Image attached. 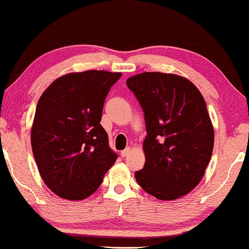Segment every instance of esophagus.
<instances>
[{
	"mask_svg": "<svg viewBox=\"0 0 249 249\" xmlns=\"http://www.w3.org/2000/svg\"><path fill=\"white\" fill-rule=\"evenodd\" d=\"M130 152H131L130 147H127V148L124 149V151L121 152V156H122V158H127V156L130 154Z\"/></svg>",
	"mask_w": 249,
	"mask_h": 249,
	"instance_id": "obj_1",
	"label": "esophagus"
}]
</instances>
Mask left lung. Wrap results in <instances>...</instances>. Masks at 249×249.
I'll use <instances>...</instances> for the list:
<instances>
[{
    "label": "left lung",
    "mask_w": 249,
    "mask_h": 249,
    "mask_svg": "<svg viewBox=\"0 0 249 249\" xmlns=\"http://www.w3.org/2000/svg\"><path fill=\"white\" fill-rule=\"evenodd\" d=\"M144 111V168L138 185L161 200L179 198L202 180L213 152L214 129L206 103L178 74L142 72L127 79Z\"/></svg>",
    "instance_id": "left-lung-1"
}]
</instances>
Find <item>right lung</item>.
<instances>
[{
    "mask_svg": "<svg viewBox=\"0 0 249 249\" xmlns=\"http://www.w3.org/2000/svg\"><path fill=\"white\" fill-rule=\"evenodd\" d=\"M121 76L103 70L64 74L37 103L30 136L34 158L43 181L61 198L90 196L118 158L101 119L108 90Z\"/></svg>",
    "mask_w": 249,
    "mask_h": 249,
    "instance_id": "add662e5",
    "label": "right lung"
}]
</instances>
